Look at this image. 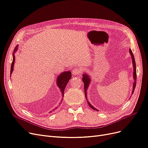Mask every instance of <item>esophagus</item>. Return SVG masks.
Here are the masks:
<instances>
[{
  "label": "esophagus",
  "instance_id": "1",
  "mask_svg": "<svg viewBox=\"0 0 148 148\" xmlns=\"http://www.w3.org/2000/svg\"><path fill=\"white\" fill-rule=\"evenodd\" d=\"M72 72H73V74L74 75H79L80 74H81V72H82V71H81L80 69H79V68H74L73 69Z\"/></svg>",
  "mask_w": 148,
  "mask_h": 148
}]
</instances>
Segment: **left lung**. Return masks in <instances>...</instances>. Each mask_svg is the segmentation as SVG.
<instances>
[{
	"instance_id": "obj_1",
	"label": "left lung",
	"mask_w": 148,
	"mask_h": 148,
	"mask_svg": "<svg viewBox=\"0 0 148 148\" xmlns=\"http://www.w3.org/2000/svg\"><path fill=\"white\" fill-rule=\"evenodd\" d=\"M130 53L132 56V63H133V67H134V79L135 80L134 81V85H133V91H132V94L134 93V89L135 88H136V83H137V72H136V61H135V59H134V54L132 52L131 49H130ZM82 80H83V83H84V91H85V97L86 99V90H87V88L89 86V82H90V79L89 78V77L87 74H83V78H82ZM88 103L89 105V106H90V108H92V110L96 111H98V110H97V109L94 108L90 103H89L88 101Z\"/></svg>"
}]
</instances>
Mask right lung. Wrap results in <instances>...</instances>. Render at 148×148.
Returning <instances> with one entry per match:
<instances>
[{"mask_svg": "<svg viewBox=\"0 0 148 148\" xmlns=\"http://www.w3.org/2000/svg\"><path fill=\"white\" fill-rule=\"evenodd\" d=\"M17 49V46L16 47V48L14 49V52H16ZM14 61H15V56L13 53V59H12V62L11 63V71H10L11 74L12 72V71H13ZM71 73L69 71H65V73H62L60 75L58 76V77H57V85H58L59 88H60L63 96L64 94V91H65V87L67 85L68 82L71 79Z\"/></svg>", "mask_w": 148, "mask_h": 148, "instance_id": "right-lung-1", "label": "right lung"}]
</instances>
